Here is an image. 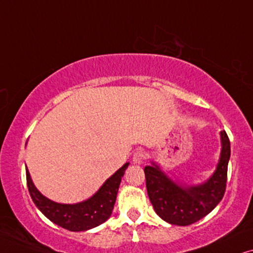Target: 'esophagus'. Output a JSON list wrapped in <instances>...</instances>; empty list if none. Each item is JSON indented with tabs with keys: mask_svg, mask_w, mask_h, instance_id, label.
<instances>
[{
	"mask_svg": "<svg viewBox=\"0 0 253 253\" xmlns=\"http://www.w3.org/2000/svg\"><path fill=\"white\" fill-rule=\"evenodd\" d=\"M144 160H146V154H144L143 151L139 150V151H135V153H134V155H133L134 163L141 164V163H143Z\"/></svg>",
	"mask_w": 253,
	"mask_h": 253,
	"instance_id": "esophagus-1",
	"label": "esophagus"
}]
</instances>
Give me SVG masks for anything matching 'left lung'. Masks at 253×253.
<instances>
[{
	"label": "left lung",
	"instance_id": "8db88e82",
	"mask_svg": "<svg viewBox=\"0 0 253 253\" xmlns=\"http://www.w3.org/2000/svg\"><path fill=\"white\" fill-rule=\"evenodd\" d=\"M222 149L216 170L210 179L197 186H181L155 164L144 168L148 197L162 220L176 225H188L210 214L223 198L227 186L230 141L221 132Z\"/></svg>",
	"mask_w": 253,
	"mask_h": 253
}]
</instances>
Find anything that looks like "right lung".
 Segmentation results:
<instances>
[{
  "label": "right lung",
  "instance_id": "add662e5",
  "mask_svg": "<svg viewBox=\"0 0 253 253\" xmlns=\"http://www.w3.org/2000/svg\"><path fill=\"white\" fill-rule=\"evenodd\" d=\"M129 163L124 164L91 198L79 204H58L47 199L37 190L26 169V183L33 203L45 216L70 231H85L102 224L112 214L121 178Z\"/></svg>",
  "mask_w": 253,
  "mask_h": 253
}]
</instances>
